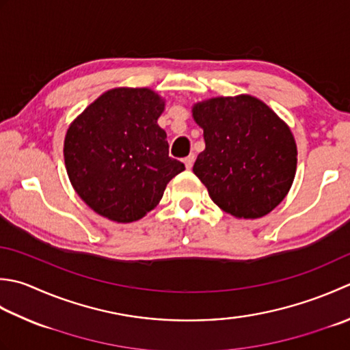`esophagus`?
<instances>
[{
    "instance_id": "obj_1",
    "label": "esophagus",
    "mask_w": 350,
    "mask_h": 350,
    "mask_svg": "<svg viewBox=\"0 0 350 350\" xmlns=\"http://www.w3.org/2000/svg\"><path fill=\"white\" fill-rule=\"evenodd\" d=\"M194 161H196V156H194V153L193 154H189V156H187L183 159V163H185V167H187L188 170L189 168H193V165H194Z\"/></svg>"
}]
</instances>
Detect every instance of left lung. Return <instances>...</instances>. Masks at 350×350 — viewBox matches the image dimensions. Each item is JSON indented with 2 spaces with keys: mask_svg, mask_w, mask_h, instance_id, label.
<instances>
[{
  "mask_svg": "<svg viewBox=\"0 0 350 350\" xmlns=\"http://www.w3.org/2000/svg\"><path fill=\"white\" fill-rule=\"evenodd\" d=\"M193 116L206 146L193 171L212 202L237 218H261L275 209L296 176L290 127L252 95L200 101Z\"/></svg>",
  "mask_w": 350,
  "mask_h": 350,
  "instance_id": "1",
  "label": "left lung"
}]
</instances>
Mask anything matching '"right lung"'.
Instances as JSON below:
<instances>
[{
    "label": "right lung",
    "instance_id": "1",
    "mask_svg": "<svg viewBox=\"0 0 350 350\" xmlns=\"http://www.w3.org/2000/svg\"><path fill=\"white\" fill-rule=\"evenodd\" d=\"M163 107L165 101L152 89L115 88L68 127V177L81 200L101 217L116 223L139 220L185 170L170 157L167 133L157 126Z\"/></svg>",
    "mask_w": 350,
    "mask_h": 350
}]
</instances>
